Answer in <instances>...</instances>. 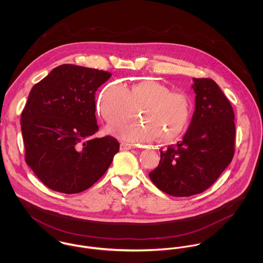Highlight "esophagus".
<instances>
[{
    "instance_id": "esophagus-1",
    "label": "esophagus",
    "mask_w": 263,
    "mask_h": 263,
    "mask_svg": "<svg viewBox=\"0 0 263 263\" xmlns=\"http://www.w3.org/2000/svg\"><path fill=\"white\" fill-rule=\"evenodd\" d=\"M135 147L133 146V145H128V144H120V149L121 150H132V149H134Z\"/></svg>"
}]
</instances>
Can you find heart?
Segmentation results:
<instances>
[{
    "mask_svg": "<svg viewBox=\"0 0 263 263\" xmlns=\"http://www.w3.org/2000/svg\"><path fill=\"white\" fill-rule=\"evenodd\" d=\"M140 110L135 122L109 128V132L126 143H146L155 137L170 143L180 138L191 119V102L186 94L172 92L157 81H143L125 88L109 84L101 92L98 111L109 125L127 121Z\"/></svg>",
    "mask_w": 263,
    "mask_h": 263,
    "instance_id": "obj_1",
    "label": "heart"
}]
</instances>
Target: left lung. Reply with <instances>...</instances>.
<instances>
[{
    "label": "left lung",
    "instance_id": "left-lung-1",
    "mask_svg": "<svg viewBox=\"0 0 263 263\" xmlns=\"http://www.w3.org/2000/svg\"><path fill=\"white\" fill-rule=\"evenodd\" d=\"M195 109L181 142L160 151L152 182L167 194L190 196L210 187L234 156L235 115L212 79L193 78Z\"/></svg>",
    "mask_w": 263,
    "mask_h": 263
}]
</instances>
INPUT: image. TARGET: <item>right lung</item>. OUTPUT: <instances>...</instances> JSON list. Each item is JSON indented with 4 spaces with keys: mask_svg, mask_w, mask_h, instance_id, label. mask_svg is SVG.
Instances as JSON below:
<instances>
[{
    "mask_svg": "<svg viewBox=\"0 0 263 263\" xmlns=\"http://www.w3.org/2000/svg\"><path fill=\"white\" fill-rule=\"evenodd\" d=\"M111 73L65 64L35 84L21 114L25 161L47 187L73 194L109 168L119 143L99 129L95 93Z\"/></svg>",
    "mask_w": 263,
    "mask_h": 263,
    "instance_id": "add662e5",
    "label": "right lung"
}]
</instances>
